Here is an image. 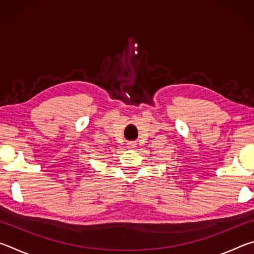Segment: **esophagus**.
Returning a JSON list of instances; mask_svg holds the SVG:
<instances>
[{"label":"esophagus","mask_w":254,"mask_h":254,"mask_svg":"<svg viewBox=\"0 0 254 254\" xmlns=\"http://www.w3.org/2000/svg\"><path fill=\"white\" fill-rule=\"evenodd\" d=\"M136 147V143L134 141H131V142H127V148L128 149H134Z\"/></svg>","instance_id":"1"}]
</instances>
